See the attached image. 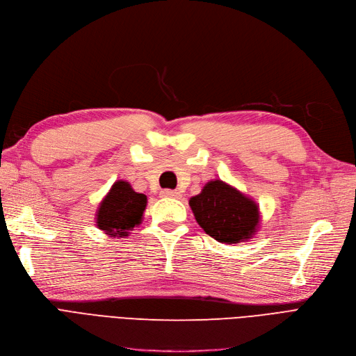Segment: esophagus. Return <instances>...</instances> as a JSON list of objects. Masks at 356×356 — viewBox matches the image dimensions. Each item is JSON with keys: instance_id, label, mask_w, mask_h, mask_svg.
<instances>
[{"instance_id": "esophagus-1", "label": "esophagus", "mask_w": 356, "mask_h": 356, "mask_svg": "<svg viewBox=\"0 0 356 356\" xmlns=\"http://www.w3.org/2000/svg\"><path fill=\"white\" fill-rule=\"evenodd\" d=\"M161 194L163 195V197H178L179 191H177V190H162Z\"/></svg>"}]
</instances>
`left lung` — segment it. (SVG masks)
Returning a JSON list of instances; mask_svg holds the SVG:
<instances>
[{"label":"left lung","instance_id":"obj_1","mask_svg":"<svg viewBox=\"0 0 356 356\" xmlns=\"http://www.w3.org/2000/svg\"><path fill=\"white\" fill-rule=\"evenodd\" d=\"M190 206L206 234L220 243L248 240L259 222L256 203L219 179L207 182Z\"/></svg>","mask_w":356,"mask_h":356}]
</instances>
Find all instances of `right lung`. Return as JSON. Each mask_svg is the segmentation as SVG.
<instances>
[{
  "instance_id": "add662e5",
  "label": "right lung",
  "mask_w": 356,
  "mask_h": 356,
  "mask_svg": "<svg viewBox=\"0 0 356 356\" xmlns=\"http://www.w3.org/2000/svg\"><path fill=\"white\" fill-rule=\"evenodd\" d=\"M145 204L144 194L134 191L128 182L118 181L99 207L97 227L110 237L128 236V231L141 222Z\"/></svg>"
}]
</instances>
